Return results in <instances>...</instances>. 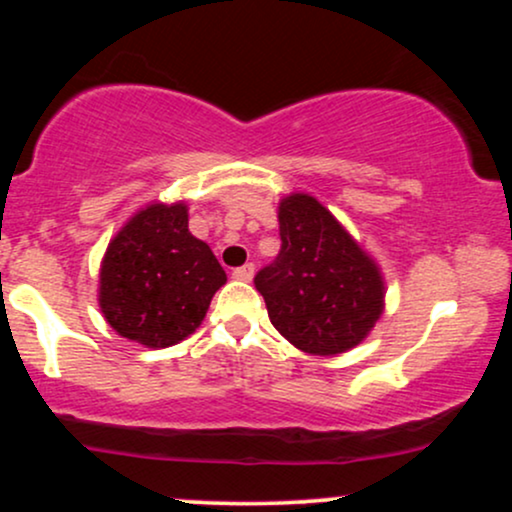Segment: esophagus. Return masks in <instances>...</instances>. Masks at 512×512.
<instances>
[{"label":"esophagus","mask_w":512,"mask_h":512,"mask_svg":"<svg viewBox=\"0 0 512 512\" xmlns=\"http://www.w3.org/2000/svg\"><path fill=\"white\" fill-rule=\"evenodd\" d=\"M255 276V264H243V267L233 269V279L238 281H250Z\"/></svg>","instance_id":"1"}]
</instances>
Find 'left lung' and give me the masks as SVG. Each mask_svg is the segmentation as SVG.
<instances>
[{"label":"left lung","mask_w":512,"mask_h":512,"mask_svg":"<svg viewBox=\"0 0 512 512\" xmlns=\"http://www.w3.org/2000/svg\"><path fill=\"white\" fill-rule=\"evenodd\" d=\"M281 250L255 274L272 325L296 349L334 356L354 349L383 315L378 264L315 197L279 202Z\"/></svg>","instance_id":"1"}]
</instances>
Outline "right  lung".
Returning a JSON list of instances; mask_svg holds the SVG:
<instances>
[{
    "label": "right lung",
    "mask_w": 512,
    "mask_h": 512,
    "mask_svg": "<svg viewBox=\"0 0 512 512\" xmlns=\"http://www.w3.org/2000/svg\"><path fill=\"white\" fill-rule=\"evenodd\" d=\"M226 272L187 228V207L149 204L110 240L98 303L120 337L149 349L182 342L202 325Z\"/></svg>",
    "instance_id": "1"
}]
</instances>
